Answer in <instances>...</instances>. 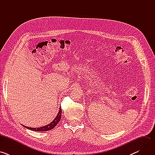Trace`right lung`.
<instances>
[{"label": "right lung", "mask_w": 155, "mask_h": 155, "mask_svg": "<svg viewBox=\"0 0 155 155\" xmlns=\"http://www.w3.org/2000/svg\"><path fill=\"white\" fill-rule=\"evenodd\" d=\"M61 114H62V109L60 107L59 108V110L58 115L56 116V117L54 118V120H53V121H52V122H51L49 124L44 126L43 127H28V126H25L24 125H23L24 127H26L27 129H29L30 130H35V131H47V130H50L51 129H52L53 128H54L56 124L59 122L61 118Z\"/></svg>", "instance_id": "right-lung-1"}]
</instances>
